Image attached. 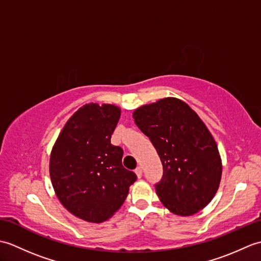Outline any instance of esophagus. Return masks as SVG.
Returning <instances> with one entry per match:
<instances>
[{
  "mask_svg": "<svg viewBox=\"0 0 261 261\" xmlns=\"http://www.w3.org/2000/svg\"><path fill=\"white\" fill-rule=\"evenodd\" d=\"M135 171H136V174H137V176H138V177H139V178H141V176H142V168L140 167V166H139V167H137Z\"/></svg>",
  "mask_w": 261,
  "mask_h": 261,
  "instance_id": "34e87169",
  "label": "esophagus"
}]
</instances>
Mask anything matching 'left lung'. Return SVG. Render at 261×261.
Masks as SVG:
<instances>
[{"mask_svg":"<svg viewBox=\"0 0 261 261\" xmlns=\"http://www.w3.org/2000/svg\"><path fill=\"white\" fill-rule=\"evenodd\" d=\"M134 119L162 160L164 175L156 192L164 206L180 216L206 206L220 186L222 162L195 111L178 98L166 97L137 109Z\"/></svg>","mask_w":261,"mask_h":261,"instance_id":"1","label":"left lung"}]
</instances>
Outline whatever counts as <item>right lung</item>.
I'll list each match as a JSON object with an SVG mask.
<instances>
[{"instance_id":"1","label":"right lung","mask_w":261,"mask_h":261,"mask_svg":"<svg viewBox=\"0 0 261 261\" xmlns=\"http://www.w3.org/2000/svg\"><path fill=\"white\" fill-rule=\"evenodd\" d=\"M121 115L113 104H86L66 122L53 147L49 173L58 199L87 222L109 220L137 179L122 166L123 150L111 143Z\"/></svg>"}]
</instances>
